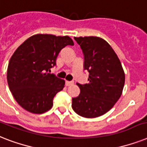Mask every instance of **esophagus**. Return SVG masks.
Returning a JSON list of instances; mask_svg holds the SVG:
<instances>
[{
  "instance_id": "obj_1",
  "label": "esophagus",
  "mask_w": 147,
  "mask_h": 147,
  "mask_svg": "<svg viewBox=\"0 0 147 147\" xmlns=\"http://www.w3.org/2000/svg\"><path fill=\"white\" fill-rule=\"evenodd\" d=\"M73 83H74L73 82H69V81H65V84H66V86L71 85V84H73Z\"/></svg>"
}]
</instances>
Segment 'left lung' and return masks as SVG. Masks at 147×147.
Returning a JSON list of instances; mask_svg holds the SVG:
<instances>
[{"mask_svg":"<svg viewBox=\"0 0 147 147\" xmlns=\"http://www.w3.org/2000/svg\"><path fill=\"white\" fill-rule=\"evenodd\" d=\"M84 54V69L89 72L88 84L77 83L81 92L72 98L78 115L96 118L104 115L119 100L125 85V72L111 46L99 37H75Z\"/></svg>","mask_w":147,"mask_h":147,"instance_id":"obj_1","label":"left lung"}]
</instances>
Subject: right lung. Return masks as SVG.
I'll return each instance as SVG.
<instances>
[{"label":"right lung","instance_id":"add662e5","mask_svg":"<svg viewBox=\"0 0 147 147\" xmlns=\"http://www.w3.org/2000/svg\"><path fill=\"white\" fill-rule=\"evenodd\" d=\"M67 45H74L69 36L38 34L16 50L9 59L7 78L13 96L24 109L35 114L51 109L53 97L63 90L65 81L48 71Z\"/></svg>","mask_w":147,"mask_h":147}]
</instances>
